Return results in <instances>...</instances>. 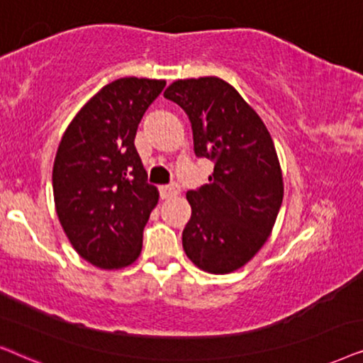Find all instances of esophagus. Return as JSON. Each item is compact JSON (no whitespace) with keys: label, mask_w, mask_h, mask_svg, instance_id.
Returning a JSON list of instances; mask_svg holds the SVG:
<instances>
[{"label":"esophagus","mask_w":363,"mask_h":363,"mask_svg":"<svg viewBox=\"0 0 363 363\" xmlns=\"http://www.w3.org/2000/svg\"><path fill=\"white\" fill-rule=\"evenodd\" d=\"M179 191H181V187L172 182V184L161 187V196H162V199H171V197H176L179 194Z\"/></svg>","instance_id":"esophagus-1"}]
</instances>
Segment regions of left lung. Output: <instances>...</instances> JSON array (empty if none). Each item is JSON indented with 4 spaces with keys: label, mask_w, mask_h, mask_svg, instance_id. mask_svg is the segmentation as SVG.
<instances>
[{
    "label": "left lung",
    "mask_w": 363,
    "mask_h": 363,
    "mask_svg": "<svg viewBox=\"0 0 363 363\" xmlns=\"http://www.w3.org/2000/svg\"><path fill=\"white\" fill-rule=\"evenodd\" d=\"M164 96L189 116L196 156L214 161L209 184L186 194L192 214L182 247L204 272L230 274L265 244L282 204L274 141L252 106L220 77L177 79Z\"/></svg>",
    "instance_id": "8db88e82"
}]
</instances>
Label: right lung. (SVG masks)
<instances>
[{
    "label": "right lung",
    "mask_w": 363,
    "mask_h": 363,
    "mask_svg": "<svg viewBox=\"0 0 363 363\" xmlns=\"http://www.w3.org/2000/svg\"><path fill=\"white\" fill-rule=\"evenodd\" d=\"M164 79L121 77L106 84L62 134L52 166L57 219L72 249L94 267L131 265L159 201L134 146L144 113Z\"/></svg>",
    "instance_id": "obj_1"
}]
</instances>
